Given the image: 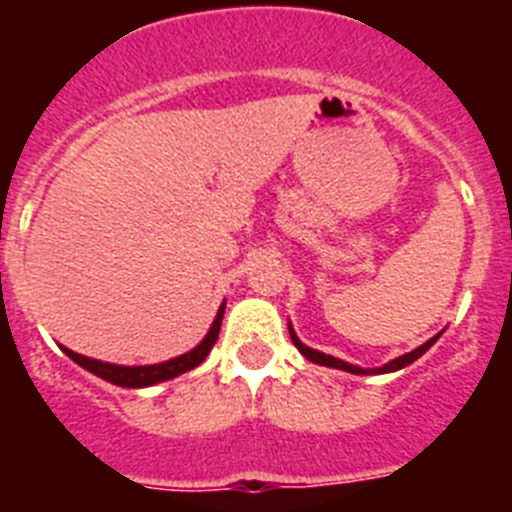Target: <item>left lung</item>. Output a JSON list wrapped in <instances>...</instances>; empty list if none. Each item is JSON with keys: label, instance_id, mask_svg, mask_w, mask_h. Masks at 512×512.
<instances>
[{"label": "left lung", "instance_id": "left-lung-1", "mask_svg": "<svg viewBox=\"0 0 512 512\" xmlns=\"http://www.w3.org/2000/svg\"><path fill=\"white\" fill-rule=\"evenodd\" d=\"M289 336H292V343H295V346L300 348V354L305 356V359H310L312 364L333 366V369H343V372H351V374H384V372H397V369H402V366H408V364H413L415 359H420V356H423L425 351H428V348H431L433 343H436V338H438V336H433L431 341H425L423 346H418V348H415V351H410V354H405V356H400V359L390 361V364L379 366V369H361V366L346 364V361L333 359V356H325V354H320V351H312V348H307L305 343H302L300 338L295 336V330H292V325H289Z\"/></svg>", "mask_w": 512, "mask_h": 512}]
</instances>
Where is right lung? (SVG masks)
<instances>
[{"instance_id": "right-lung-1", "label": "right lung", "mask_w": 512, "mask_h": 512, "mask_svg": "<svg viewBox=\"0 0 512 512\" xmlns=\"http://www.w3.org/2000/svg\"><path fill=\"white\" fill-rule=\"evenodd\" d=\"M223 312L225 305L220 307L217 312L215 323H212L210 333L205 336V341L200 343L197 348H192L189 354L184 356H176V359L164 361V364H151V366H117V364H104V361L97 359H89V356H81L71 348H63L69 359H74L76 364L84 366L87 372L97 374V377L107 379V382L117 384V387H148V384H156V382H166L171 377H179V374L189 372L194 366H200L205 361V356L210 354V348L215 346L217 341V333H220V323H223Z\"/></svg>"}]
</instances>
